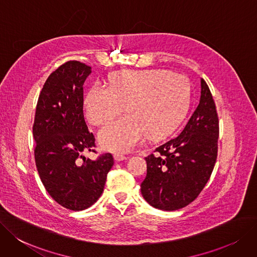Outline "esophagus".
I'll return each mask as SVG.
<instances>
[{
    "mask_svg": "<svg viewBox=\"0 0 257 257\" xmlns=\"http://www.w3.org/2000/svg\"><path fill=\"white\" fill-rule=\"evenodd\" d=\"M127 158H128L127 156L122 155V154H119V153L115 154V159H116L117 161H123V160H126Z\"/></svg>",
    "mask_w": 257,
    "mask_h": 257,
    "instance_id": "1",
    "label": "esophagus"
}]
</instances>
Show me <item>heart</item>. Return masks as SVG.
I'll return each instance as SVG.
<instances>
[{"mask_svg": "<svg viewBox=\"0 0 257 257\" xmlns=\"http://www.w3.org/2000/svg\"><path fill=\"white\" fill-rule=\"evenodd\" d=\"M190 103L187 79L163 69L123 70L112 75L109 87L95 83L84 97L88 120L104 124L123 111L128 114L105 125L99 133L104 149L128 152L147 135L163 138L186 116Z\"/></svg>", "mask_w": 257, "mask_h": 257, "instance_id": "obj_1", "label": "heart"}]
</instances>
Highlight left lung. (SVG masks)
Listing matches in <instances>:
<instances>
[{"instance_id": "1", "label": "left lung", "mask_w": 257, "mask_h": 257, "mask_svg": "<svg viewBox=\"0 0 257 257\" xmlns=\"http://www.w3.org/2000/svg\"><path fill=\"white\" fill-rule=\"evenodd\" d=\"M200 87L199 103L182 132L146 157L147 177L141 194L156 209L175 211L188 206L207 184L216 162V106L203 79Z\"/></svg>"}]
</instances>
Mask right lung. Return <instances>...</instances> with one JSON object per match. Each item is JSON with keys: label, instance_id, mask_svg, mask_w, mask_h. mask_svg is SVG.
<instances>
[{"label": "right lung", "instance_id": "add662e5", "mask_svg": "<svg viewBox=\"0 0 257 257\" xmlns=\"http://www.w3.org/2000/svg\"><path fill=\"white\" fill-rule=\"evenodd\" d=\"M90 73L79 61L53 71L40 93L33 127L41 181L59 204L73 211L93 206L114 166L110 153L97 160L83 155L96 147L83 114V84Z\"/></svg>", "mask_w": 257, "mask_h": 257}]
</instances>
